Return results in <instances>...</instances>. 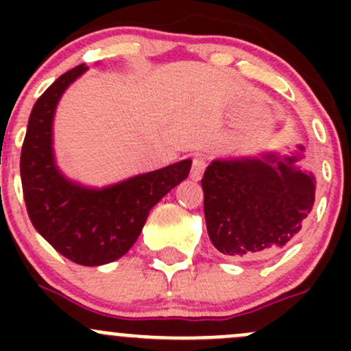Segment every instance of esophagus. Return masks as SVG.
Here are the masks:
<instances>
[{
    "mask_svg": "<svg viewBox=\"0 0 351 351\" xmlns=\"http://www.w3.org/2000/svg\"><path fill=\"white\" fill-rule=\"evenodd\" d=\"M205 166H207V161H205V158L202 154H195L192 159V169H190V178L198 180L202 178V175H204L205 171Z\"/></svg>",
    "mask_w": 351,
    "mask_h": 351,
    "instance_id": "esophagus-1",
    "label": "esophagus"
}]
</instances>
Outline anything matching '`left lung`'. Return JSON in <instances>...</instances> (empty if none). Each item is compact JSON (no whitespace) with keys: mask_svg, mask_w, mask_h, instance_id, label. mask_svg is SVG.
<instances>
[{"mask_svg":"<svg viewBox=\"0 0 351 351\" xmlns=\"http://www.w3.org/2000/svg\"><path fill=\"white\" fill-rule=\"evenodd\" d=\"M304 151L302 146H299ZM300 154L215 159L202 178L212 244L236 260L270 258L295 239L313 210L316 180Z\"/></svg>","mask_w":351,"mask_h":351,"instance_id":"1","label":"left lung"}]
</instances>
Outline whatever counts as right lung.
Returning <instances> with one entry per match:
<instances>
[{
    "label": "right lung",
    "mask_w": 351,
    "mask_h": 351,
    "mask_svg": "<svg viewBox=\"0 0 351 351\" xmlns=\"http://www.w3.org/2000/svg\"><path fill=\"white\" fill-rule=\"evenodd\" d=\"M67 71L35 101L20 156L25 205L32 224L56 251L84 267L119 260L139 238L149 210L189 176L190 159L107 186L67 180L52 153V120L66 88L86 71Z\"/></svg>",
    "instance_id": "1"
}]
</instances>
